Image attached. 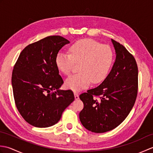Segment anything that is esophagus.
<instances>
[{
    "mask_svg": "<svg viewBox=\"0 0 153 153\" xmlns=\"http://www.w3.org/2000/svg\"><path fill=\"white\" fill-rule=\"evenodd\" d=\"M74 97H75V99H76V100L79 99V95H78V94H77V93H74Z\"/></svg>",
    "mask_w": 153,
    "mask_h": 153,
    "instance_id": "esophagus-1",
    "label": "esophagus"
}]
</instances>
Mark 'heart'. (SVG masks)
Wrapping results in <instances>:
<instances>
[{
  "label": "heart",
  "instance_id": "heart-1",
  "mask_svg": "<svg viewBox=\"0 0 153 153\" xmlns=\"http://www.w3.org/2000/svg\"><path fill=\"white\" fill-rule=\"evenodd\" d=\"M70 54L58 53L55 64L60 72L68 76L75 64H79V74L65 81L66 88L79 91L87 88L91 82H102L108 76L114 62V53L108 45H101L91 39L75 42L69 48Z\"/></svg>",
  "mask_w": 153,
  "mask_h": 153
}]
</instances>
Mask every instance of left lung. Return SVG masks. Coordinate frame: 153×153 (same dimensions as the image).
Here are the masks:
<instances>
[{
	"label": "left lung",
	"mask_w": 153,
	"mask_h": 153,
	"mask_svg": "<svg viewBox=\"0 0 153 153\" xmlns=\"http://www.w3.org/2000/svg\"><path fill=\"white\" fill-rule=\"evenodd\" d=\"M116 59L111 71L102 83L79 99L84 107L79 120L85 128L94 133H105L118 126L131 110L137 94L138 69L136 61L128 51L111 39ZM93 96H100L99 101Z\"/></svg>",
	"instance_id": "8db88e82"
}]
</instances>
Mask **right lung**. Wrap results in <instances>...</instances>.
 <instances>
[{
    "mask_svg": "<svg viewBox=\"0 0 153 153\" xmlns=\"http://www.w3.org/2000/svg\"><path fill=\"white\" fill-rule=\"evenodd\" d=\"M70 41L53 35L29 45L19 54L12 75L16 107L25 121L47 128L59 121L74 100L71 90H61L64 82L55 64L58 52Z\"/></svg>",
    "mask_w": 153,
    "mask_h": 153,
    "instance_id": "obj_1",
    "label": "right lung"
}]
</instances>
